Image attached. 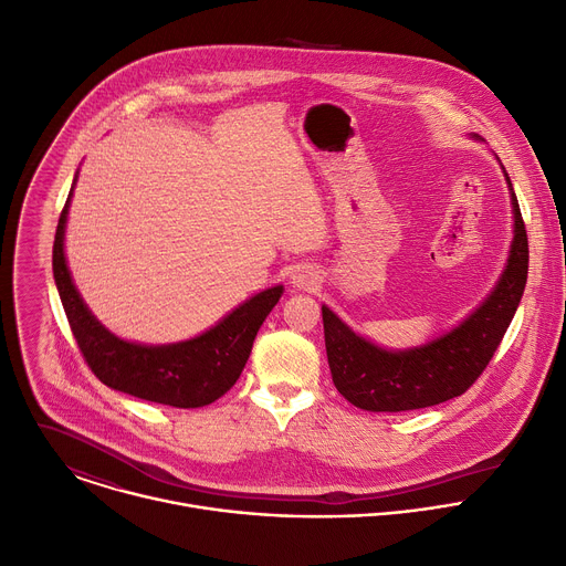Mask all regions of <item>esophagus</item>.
<instances>
[{"instance_id":"esophagus-1","label":"esophagus","mask_w":566,"mask_h":566,"mask_svg":"<svg viewBox=\"0 0 566 566\" xmlns=\"http://www.w3.org/2000/svg\"><path fill=\"white\" fill-rule=\"evenodd\" d=\"M316 283H318L316 274L312 270H307V268H298L292 274V285L298 287V290H314Z\"/></svg>"}]
</instances>
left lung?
<instances>
[{
    "label": "left lung",
    "mask_w": 566,
    "mask_h": 566,
    "mask_svg": "<svg viewBox=\"0 0 566 566\" xmlns=\"http://www.w3.org/2000/svg\"><path fill=\"white\" fill-rule=\"evenodd\" d=\"M506 182L515 213L506 270L491 296L453 332L415 350L388 353L321 307L332 381L353 406L373 412L437 406L464 395L484 373L511 325L528 274V239L509 174Z\"/></svg>",
    "instance_id": "8db88e82"
}]
</instances>
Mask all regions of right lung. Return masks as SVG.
Returning a JSON list of instances; mask_svg holds the SVG:
<instances>
[{
	"label": "right lung",
	"instance_id": "right-lung-1",
	"mask_svg": "<svg viewBox=\"0 0 566 566\" xmlns=\"http://www.w3.org/2000/svg\"><path fill=\"white\" fill-rule=\"evenodd\" d=\"M73 193V189H71ZM71 193L60 213L53 243V276L91 373L108 388L174 408H200L228 392L241 377L265 316L279 303L283 287H270L205 334L171 346H138L111 334L80 298L64 259V228Z\"/></svg>",
	"mask_w": 566,
	"mask_h": 566
}]
</instances>
